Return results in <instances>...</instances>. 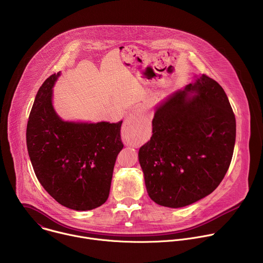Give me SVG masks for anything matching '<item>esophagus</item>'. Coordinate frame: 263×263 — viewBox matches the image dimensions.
<instances>
[{
    "mask_svg": "<svg viewBox=\"0 0 263 263\" xmlns=\"http://www.w3.org/2000/svg\"><path fill=\"white\" fill-rule=\"evenodd\" d=\"M143 122H144V116L138 109L133 110L128 116L126 120V124L123 129V137L125 141H127V143L129 141V137L131 136V134L136 132L141 127Z\"/></svg>",
    "mask_w": 263,
    "mask_h": 263,
    "instance_id": "1",
    "label": "esophagus"
}]
</instances>
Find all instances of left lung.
Wrapping results in <instances>:
<instances>
[{"mask_svg": "<svg viewBox=\"0 0 263 263\" xmlns=\"http://www.w3.org/2000/svg\"><path fill=\"white\" fill-rule=\"evenodd\" d=\"M152 127L138 152L149 198L180 208L210 195L230 166L236 136L222 87L203 73L157 108Z\"/></svg>", "mask_w": 263, "mask_h": 263, "instance_id": "obj_1", "label": "left lung"}]
</instances>
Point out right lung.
I'll list each match as a JSON object with an SVG mask.
<instances>
[{
    "label": "right lung",
    "instance_id": "right-lung-1",
    "mask_svg": "<svg viewBox=\"0 0 263 263\" xmlns=\"http://www.w3.org/2000/svg\"><path fill=\"white\" fill-rule=\"evenodd\" d=\"M53 73L36 95L27 125L34 173L48 194L73 210H91L109 196L115 163L124 143L123 122H63L52 106Z\"/></svg>",
    "mask_w": 263,
    "mask_h": 263
}]
</instances>
